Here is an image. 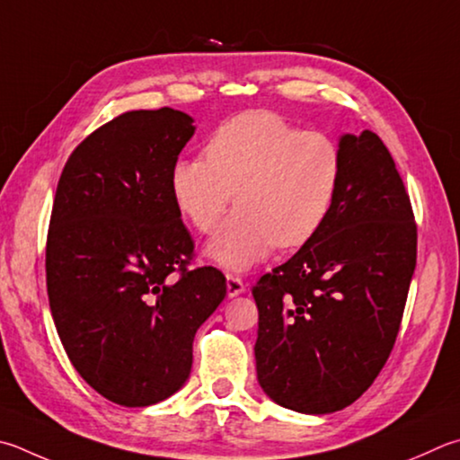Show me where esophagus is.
Instances as JSON below:
<instances>
[{"mask_svg": "<svg viewBox=\"0 0 460 460\" xmlns=\"http://www.w3.org/2000/svg\"><path fill=\"white\" fill-rule=\"evenodd\" d=\"M241 294H245V283L237 275H227V296L237 297Z\"/></svg>", "mask_w": 460, "mask_h": 460, "instance_id": "34e87169", "label": "esophagus"}]
</instances>
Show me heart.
Instances as JSON below:
<instances>
[{
    "label": "heart",
    "mask_w": 460,
    "mask_h": 460,
    "mask_svg": "<svg viewBox=\"0 0 460 460\" xmlns=\"http://www.w3.org/2000/svg\"><path fill=\"white\" fill-rule=\"evenodd\" d=\"M207 158H179L171 195L195 229L211 233L233 203L237 211L208 241L207 255L229 271H245L273 252L305 245L336 203L341 150L317 130H302L265 111L223 122Z\"/></svg>",
    "instance_id": "1"
}]
</instances>
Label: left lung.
Wrapping results in <instances>:
<instances>
[{
	"label": "left lung",
	"mask_w": 460,
	"mask_h": 460,
	"mask_svg": "<svg viewBox=\"0 0 460 460\" xmlns=\"http://www.w3.org/2000/svg\"><path fill=\"white\" fill-rule=\"evenodd\" d=\"M341 179L323 227L255 283L259 386L289 411L360 398L394 346L416 267L411 199L370 130L341 135Z\"/></svg>",
	"instance_id": "left-lung-1"
}]
</instances>
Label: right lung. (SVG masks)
I'll return each mask as SVG.
<instances>
[{
  "instance_id": "right-lung-1",
  "label": "right lung",
  "mask_w": 460,
  "mask_h": 460,
  "mask_svg": "<svg viewBox=\"0 0 460 460\" xmlns=\"http://www.w3.org/2000/svg\"><path fill=\"white\" fill-rule=\"evenodd\" d=\"M193 122L172 108L124 112L82 140L56 189L49 310L74 368L120 406L182 388L195 333L227 294L219 270H187L195 243L171 195Z\"/></svg>"
}]
</instances>
